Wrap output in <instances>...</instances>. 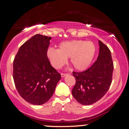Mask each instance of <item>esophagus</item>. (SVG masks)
Masks as SVG:
<instances>
[{
    "label": "esophagus",
    "mask_w": 129,
    "mask_h": 129,
    "mask_svg": "<svg viewBox=\"0 0 129 129\" xmlns=\"http://www.w3.org/2000/svg\"><path fill=\"white\" fill-rule=\"evenodd\" d=\"M69 75V73H61V76L62 77H64V76H66V75Z\"/></svg>",
    "instance_id": "1"
}]
</instances>
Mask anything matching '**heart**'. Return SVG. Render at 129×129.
Instances as JSON below:
<instances>
[{
    "instance_id": "b5f03b06",
    "label": "heart",
    "mask_w": 129,
    "mask_h": 129,
    "mask_svg": "<svg viewBox=\"0 0 129 129\" xmlns=\"http://www.w3.org/2000/svg\"><path fill=\"white\" fill-rule=\"evenodd\" d=\"M95 51V46L91 41L73 40L62 42L59 49L50 48L47 54L51 64L56 69L62 67L70 57L75 69L83 70L91 63Z\"/></svg>"
}]
</instances>
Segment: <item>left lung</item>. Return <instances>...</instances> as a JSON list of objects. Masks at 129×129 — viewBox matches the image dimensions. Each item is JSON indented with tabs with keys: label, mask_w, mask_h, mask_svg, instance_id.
I'll list each match as a JSON object with an SVG mask.
<instances>
[{
	"label": "left lung",
	"mask_w": 129,
	"mask_h": 129,
	"mask_svg": "<svg viewBox=\"0 0 129 129\" xmlns=\"http://www.w3.org/2000/svg\"><path fill=\"white\" fill-rule=\"evenodd\" d=\"M100 53L97 60L82 72H73L76 83L72 94L82 105L95 103L105 95L112 83L113 62L110 50L99 41Z\"/></svg>",
	"instance_id": "8db88e82"
}]
</instances>
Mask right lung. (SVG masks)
Returning <instances> with one entry per match:
<instances>
[{"mask_svg":"<svg viewBox=\"0 0 129 129\" xmlns=\"http://www.w3.org/2000/svg\"><path fill=\"white\" fill-rule=\"evenodd\" d=\"M51 37L35 35L19 48L13 61V79L22 98L33 105L47 103L60 74L50 64L47 50Z\"/></svg>","mask_w":129,"mask_h":129,"instance_id":"add662e5","label":"right lung"}]
</instances>
